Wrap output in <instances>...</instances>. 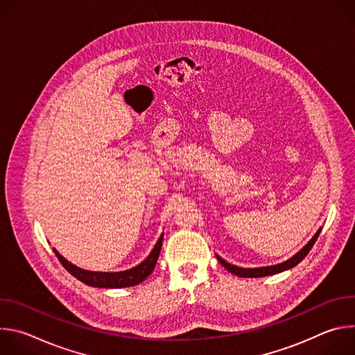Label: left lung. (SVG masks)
Wrapping results in <instances>:
<instances>
[{"instance_id":"8db88e82","label":"left lung","mask_w":355,"mask_h":355,"mask_svg":"<svg viewBox=\"0 0 355 355\" xmlns=\"http://www.w3.org/2000/svg\"><path fill=\"white\" fill-rule=\"evenodd\" d=\"M322 232V227L315 233V236L308 241V244L303 245L295 256H292L291 259H288L284 263H279V264H275V266H267V267H259V268H243V267H237V266H233L230 263H227L226 260H223L220 256L216 254V259L218 261L232 274L237 275V277H241V278H259V277H268V275H274V274H279V272H284L286 270H291L295 266H297L303 259H305L308 256V252L312 250L313 244L316 243L319 234Z\"/></svg>"}]
</instances>
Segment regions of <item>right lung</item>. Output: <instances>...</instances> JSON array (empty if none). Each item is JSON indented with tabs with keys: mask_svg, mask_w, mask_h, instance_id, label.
<instances>
[{
	"mask_svg": "<svg viewBox=\"0 0 355 355\" xmlns=\"http://www.w3.org/2000/svg\"><path fill=\"white\" fill-rule=\"evenodd\" d=\"M163 239H164V233H162L153 250H151L150 254L140 264H137L133 268H129L125 271H116V272H101V271H89V270L80 268L71 264L70 261H67L62 254H59V251L56 248H53V251L58 256V259L60 260V263L63 264V267L78 281L95 288H126V286H133L140 284L151 272H153L157 259L160 256Z\"/></svg>",
	"mask_w": 355,
	"mask_h": 355,
	"instance_id": "obj_1",
	"label": "right lung"
}]
</instances>
